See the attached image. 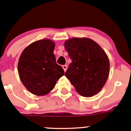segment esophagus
<instances>
[{
  "label": "esophagus",
  "instance_id": "obj_1",
  "mask_svg": "<svg viewBox=\"0 0 131 131\" xmlns=\"http://www.w3.org/2000/svg\"><path fill=\"white\" fill-rule=\"evenodd\" d=\"M63 70H64V72L67 71V65H63Z\"/></svg>",
  "mask_w": 131,
  "mask_h": 131
}]
</instances>
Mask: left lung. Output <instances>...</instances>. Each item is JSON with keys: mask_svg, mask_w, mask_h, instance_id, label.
Instances as JSON below:
<instances>
[{"mask_svg": "<svg viewBox=\"0 0 131 131\" xmlns=\"http://www.w3.org/2000/svg\"><path fill=\"white\" fill-rule=\"evenodd\" d=\"M64 48L72 60L65 76L83 96L99 93L110 72V62L105 51L88 38H72L64 42Z\"/></svg>", "mask_w": 131, "mask_h": 131, "instance_id": "left-lung-1", "label": "left lung"}]
</instances>
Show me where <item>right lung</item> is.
<instances>
[{"label": "right lung", "mask_w": 131, "mask_h": 131, "mask_svg": "<svg viewBox=\"0 0 131 131\" xmlns=\"http://www.w3.org/2000/svg\"><path fill=\"white\" fill-rule=\"evenodd\" d=\"M54 49L53 41L40 40L26 47L20 55L17 67L20 80L34 95L48 94L64 75L63 68L56 63Z\"/></svg>", "instance_id": "1"}]
</instances>
